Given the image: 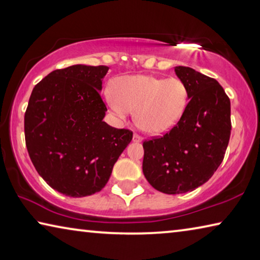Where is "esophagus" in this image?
<instances>
[{
	"mask_svg": "<svg viewBox=\"0 0 260 260\" xmlns=\"http://www.w3.org/2000/svg\"><path fill=\"white\" fill-rule=\"evenodd\" d=\"M133 142H142V138L140 135L134 134L133 135Z\"/></svg>",
	"mask_w": 260,
	"mask_h": 260,
	"instance_id": "34e87169",
	"label": "esophagus"
}]
</instances>
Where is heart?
Listing matches in <instances>:
<instances>
[{
    "label": "heart",
    "instance_id": "heart-1",
    "mask_svg": "<svg viewBox=\"0 0 260 260\" xmlns=\"http://www.w3.org/2000/svg\"><path fill=\"white\" fill-rule=\"evenodd\" d=\"M116 96L107 91L110 109L119 120L135 111V121L148 134H162L170 131L182 117L187 108L188 88L179 78L128 76L118 79Z\"/></svg>",
    "mask_w": 260,
    "mask_h": 260
}]
</instances>
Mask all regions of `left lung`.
Masks as SVG:
<instances>
[{
  "instance_id": "1",
  "label": "left lung",
  "mask_w": 260,
  "mask_h": 260,
  "mask_svg": "<svg viewBox=\"0 0 260 260\" xmlns=\"http://www.w3.org/2000/svg\"><path fill=\"white\" fill-rule=\"evenodd\" d=\"M174 71L186 83L189 102L172 129L144 141L142 164L148 182L169 195L192 191L212 177L232 129L231 101L219 82L191 68Z\"/></svg>"
}]
</instances>
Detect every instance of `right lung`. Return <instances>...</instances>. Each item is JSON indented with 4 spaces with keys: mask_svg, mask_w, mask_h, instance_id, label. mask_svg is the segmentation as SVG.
<instances>
[{
    "mask_svg": "<svg viewBox=\"0 0 260 260\" xmlns=\"http://www.w3.org/2000/svg\"><path fill=\"white\" fill-rule=\"evenodd\" d=\"M108 67L55 70L33 88L25 112V140L40 177L63 195L89 196L109 181L133 133L103 121L101 98Z\"/></svg>",
    "mask_w": 260,
    "mask_h": 260,
    "instance_id": "add662e5",
    "label": "right lung"
}]
</instances>
